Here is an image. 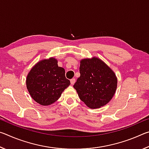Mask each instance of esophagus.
Returning a JSON list of instances; mask_svg holds the SVG:
<instances>
[{
	"mask_svg": "<svg viewBox=\"0 0 149 149\" xmlns=\"http://www.w3.org/2000/svg\"><path fill=\"white\" fill-rule=\"evenodd\" d=\"M75 82V78H72V79L70 80V83H71L72 85H74Z\"/></svg>",
	"mask_w": 149,
	"mask_h": 149,
	"instance_id": "34e87169",
	"label": "esophagus"
}]
</instances>
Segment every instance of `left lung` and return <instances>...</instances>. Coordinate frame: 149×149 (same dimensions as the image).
Returning a JSON list of instances; mask_svg holds the SVG:
<instances>
[{
	"label": "left lung",
	"mask_w": 149,
	"mask_h": 149,
	"mask_svg": "<svg viewBox=\"0 0 149 149\" xmlns=\"http://www.w3.org/2000/svg\"><path fill=\"white\" fill-rule=\"evenodd\" d=\"M80 77L74 87L79 99L90 108L110 102L117 88V77L105 63L97 57L80 61Z\"/></svg>",
	"instance_id": "left-lung-1"
}]
</instances>
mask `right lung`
I'll use <instances>...</instances> for the list:
<instances>
[{"instance_id":"obj_1","label":"right lung","mask_w":149,"mask_h":149,"mask_svg":"<svg viewBox=\"0 0 149 149\" xmlns=\"http://www.w3.org/2000/svg\"><path fill=\"white\" fill-rule=\"evenodd\" d=\"M70 85L65 77V70L58 67L54 58L37 62L27 74L26 86L35 102L48 106L56 102Z\"/></svg>"}]
</instances>
